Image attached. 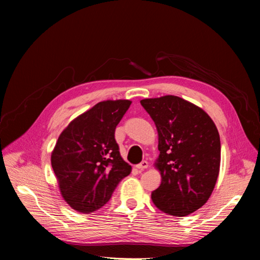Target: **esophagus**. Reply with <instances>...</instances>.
<instances>
[{
	"label": "esophagus",
	"mask_w": 260,
	"mask_h": 260,
	"mask_svg": "<svg viewBox=\"0 0 260 260\" xmlns=\"http://www.w3.org/2000/svg\"><path fill=\"white\" fill-rule=\"evenodd\" d=\"M137 168L140 169V170H144V169L148 168V162L146 160H144V161H142L141 164L137 165Z\"/></svg>",
	"instance_id": "34e87169"
}]
</instances>
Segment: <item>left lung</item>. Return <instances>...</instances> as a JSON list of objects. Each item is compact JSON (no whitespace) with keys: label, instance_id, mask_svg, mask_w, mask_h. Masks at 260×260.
I'll use <instances>...</instances> for the list:
<instances>
[{"label":"left lung","instance_id":"obj_1","mask_svg":"<svg viewBox=\"0 0 260 260\" xmlns=\"http://www.w3.org/2000/svg\"><path fill=\"white\" fill-rule=\"evenodd\" d=\"M158 132L161 177L152 201L168 215L183 217L201 208L214 191L221 146L215 122L191 102L176 95L141 101Z\"/></svg>","mask_w":260,"mask_h":260}]
</instances>
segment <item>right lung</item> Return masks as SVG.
<instances>
[{
    "instance_id": "add662e5",
    "label": "right lung",
    "mask_w": 260,
    "mask_h": 260,
    "mask_svg": "<svg viewBox=\"0 0 260 260\" xmlns=\"http://www.w3.org/2000/svg\"><path fill=\"white\" fill-rule=\"evenodd\" d=\"M129 100L100 102L76 117L59 135L51 164L62 199L76 211L89 214L112 198L131 166L119 153L115 129Z\"/></svg>"
}]
</instances>
